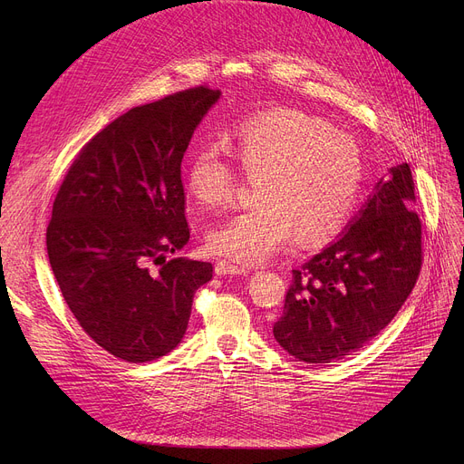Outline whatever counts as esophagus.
<instances>
[{
	"label": "esophagus",
	"mask_w": 464,
	"mask_h": 464,
	"mask_svg": "<svg viewBox=\"0 0 464 464\" xmlns=\"http://www.w3.org/2000/svg\"><path fill=\"white\" fill-rule=\"evenodd\" d=\"M215 274L217 276H246L247 270L244 266H237V264H231L227 260H218L215 264Z\"/></svg>",
	"instance_id": "34e87169"
}]
</instances>
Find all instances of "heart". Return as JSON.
I'll return each mask as SVG.
<instances>
[{
	"instance_id": "b5f03b06",
	"label": "heart",
	"mask_w": 464,
	"mask_h": 464,
	"mask_svg": "<svg viewBox=\"0 0 464 464\" xmlns=\"http://www.w3.org/2000/svg\"><path fill=\"white\" fill-rule=\"evenodd\" d=\"M226 145L247 178H258V206L217 226L209 249L240 264H260L292 238L304 244L334 237L351 218L363 183L356 140L295 110L249 115L226 134ZM235 172L224 150L198 147L185 167V187L200 209L231 202Z\"/></svg>"
}]
</instances>
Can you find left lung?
<instances>
[{
    "mask_svg": "<svg viewBox=\"0 0 464 464\" xmlns=\"http://www.w3.org/2000/svg\"><path fill=\"white\" fill-rule=\"evenodd\" d=\"M408 163L389 169L343 235L292 270L279 345L299 362L330 363L360 351L401 310L420 274L422 224Z\"/></svg>",
    "mask_w": 464,
    "mask_h": 464,
    "instance_id": "8db88e82",
    "label": "left lung"
}]
</instances>
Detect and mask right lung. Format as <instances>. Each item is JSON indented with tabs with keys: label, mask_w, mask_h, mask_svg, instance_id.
<instances>
[{
	"label": "right lung",
	"mask_w": 464,
	"mask_h": 464,
	"mask_svg": "<svg viewBox=\"0 0 464 464\" xmlns=\"http://www.w3.org/2000/svg\"><path fill=\"white\" fill-rule=\"evenodd\" d=\"M218 99L198 86L128 110L84 145L56 192L45 235L54 279L84 333L124 362L170 353L213 279L211 262L165 256L188 242L181 160Z\"/></svg>",
	"instance_id": "obj_1"
}]
</instances>
